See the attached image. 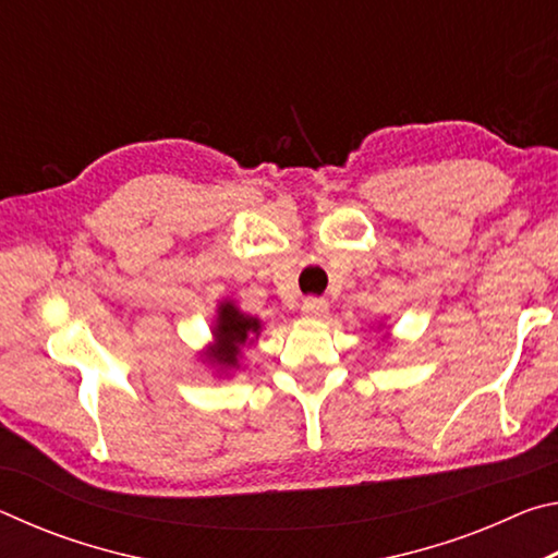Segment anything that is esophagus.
Here are the masks:
<instances>
[{
  "instance_id": "esophagus-1",
  "label": "esophagus",
  "mask_w": 558,
  "mask_h": 558,
  "mask_svg": "<svg viewBox=\"0 0 558 558\" xmlns=\"http://www.w3.org/2000/svg\"><path fill=\"white\" fill-rule=\"evenodd\" d=\"M329 310V302L323 298H307L302 302V315L307 319H323Z\"/></svg>"
}]
</instances>
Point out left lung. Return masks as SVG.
Listing matches in <instances>:
<instances>
[{
	"instance_id": "obj_1",
	"label": "left lung",
	"mask_w": 558,
	"mask_h": 558,
	"mask_svg": "<svg viewBox=\"0 0 558 558\" xmlns=\"http://www.w3.org/2000/svg\"><path fill=\"white\" fill-rule=\"evenodd\" d=\"M379 329H381V325H379ZM386 339H391V337H386Z\"/></svg>"
}]
</instances>
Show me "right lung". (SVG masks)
<instances>
[{"label": "right lung", "mask_w": 558, "mask_h": 558, "mask_svg": "<svg viewBox=\"0 0 558 558\" xmlns=\"http://www.w3.org/2000/svg\"><path fill=\"white\" fill-rule=\"evenodd\" d=\"M263 332V323L256 315L243 313L233 300H221L216 305L211 323L214 342L202 349V362L211 364L216 376H231L241 369L243 347H253Z\"/></svg>", "instance_id": "obj_1"}]
</instances>
